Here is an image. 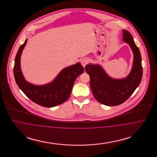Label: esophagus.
Returning <instances> with one entry per match:
<instances>
[{
    "mask_svg": "<svg viewBox=\"0 0 157 157\" xmlns=\"http://www.w3.org/2000/svg\"><path fill=\"white\" fill-rule=\"evenodd\" d=\"M88 62V60L86 58H83V59H82L81 60V64H82L83 67H85V66L87 65Z\"/></svg>",
    "mask_w": 157,
    "mask_h": 157,
    "instance_id": "1",
    "label": "esophagus"
}]
</instances>
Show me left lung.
Masks as SVG:
<instances>
[{"label":"left lung","instance_id":"8db88e82","mask_svg":"<svg viewBox=\"0 0 157 157\" xmlns=\"http://www.w3.org/2000/svg\"><path fill=\"white\" fill-rule=\"evenodd\" d=\"M122 40L130 46L134 56L131 70L126 77L113 78L98 63H90L85 68L90 75V86L94 97L99 103L107 106L124 102L137 88L142 79V59L139 48L128 31L122 30Z\"/></svg>","mask_w":157,"mask_h":157}]
</instances>
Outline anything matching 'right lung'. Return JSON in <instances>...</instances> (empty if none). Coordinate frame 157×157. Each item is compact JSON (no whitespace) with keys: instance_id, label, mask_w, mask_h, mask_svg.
<instances>
[{"instance_id":"1","label":"right lung","mask_w":157,"mask_h":157,"mask_svg":"<svg viewBox=\"0 0 157 157\" xmlns=\"http://www.w3.org/2000/svg\"><path fill=\"white\" fill-rule=\"evenodd\" d=\"M28 39L21 45L15 59V81L23 92L35 103L45 107H53L65 102L69 97L76 78L84 71L80 62L63 68L51 82L35 85L28 82L23 75L21 58Z\"/></svg>"}]
</instances>
